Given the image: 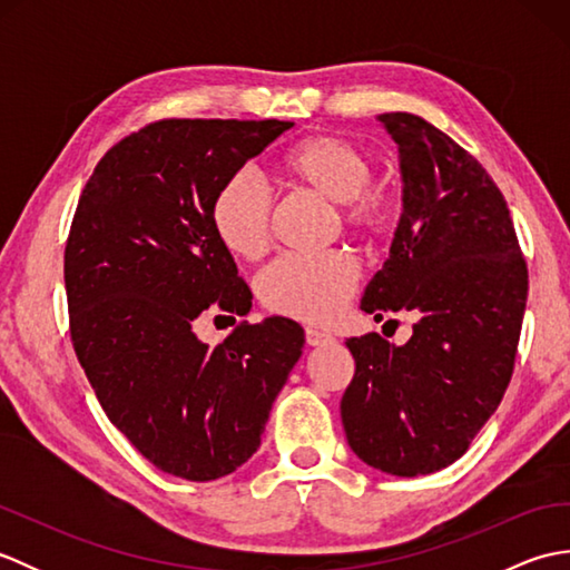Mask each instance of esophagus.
Segmentation results:
<instances>
[{
    "label": "esophagus",
    "mask_w": 570,
    "mask_h": 570,
    "mask_svg": "<svg viewBox=\"0 0 570 570\" xmlns=\"http://www.w3.org/2000/svg\"><path fill=\"white\" fill-rule=\"evenodd\" d=\"M306 343L311 347H323V345L335 343V337L328 335V333H323V331H316V328H306Z\"/></svg>",
    "instance_id": "1"
}]
</instances>
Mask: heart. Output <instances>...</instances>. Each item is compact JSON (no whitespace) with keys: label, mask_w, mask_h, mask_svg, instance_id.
<instances>
[{"label":"heart","mask_w":570,"mask_h":570,"mask_svg":"<svg viewBox=\"0 0 570 570\" xmlns=\"http://www.w3.org/2000/svg\"><path fill=\"white\" fill-rule=\"evenodd\" d=\"M296 186L337 203L343 225L360 237H380L394 220L386 190L374 186L372 154L337 135L304 139L284 156ZM210 225L220 245L242 259H257L272 242L274 196L252 166L229 174L210 203ZM357 264L343 252L284 254L257 278L262 304L278 316L331 323L353 296Z\"/></svg>","instance_id":"b5f03b06"}]
</instances>
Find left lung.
<instances>
[{
    "label": "left lung",
    "instance_id": "1",
    "mask_svg": "<svg viewBox=\"0 0 570 570\" xmlns=\"http://www.w3.org/2000/svg\"><path fill=\"white\" fill-rule=\"evenodd\" d=\"M377 119L399 149L404 213L360 308L419 321L402 347L380 333L347 337L355 377L341 416L360 460L416 478L463 455L500 406L529 274L502 190L475 156L416 115Z\"/></svg>",
    "mask_w": 570,
    "mask_h": 570
}]
</instances>
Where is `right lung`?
I'll use <instances>...</instances> for the list:
<instances>
[{"label":"right lung","instance_id":"obj_1","mask_svg":"<svg viewBox=\"0 0 570 570\" xmlns=\"http://www.w3.org/2000/svg\"><path fill=\"white\" fill-rule=\"evenodd\" d=\"M292 127L159 119L102 156L72 215L63 264L72 347L107 419L168 475L208 482L252 458L301 357L304 328L288 318L242 321L215 347L193 331L203 313H249V286L213 233L210 203Z\"/></svg>","mask_w":570,"mask_h":570}]
</instances>
